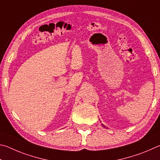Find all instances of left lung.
I'll return each instance as SVG.
<instances>
[{"instance_id": "8db88e82", "label": "left lung", "mask_w": 160, "mask_h": 160, "mask_svg": "<svg viewBox=\"0 0 160 160\" xmlns=\"http://www.w3.org/2000/svg\"><path fill=\"white\" fill-rule=\"evenodd\" d=\"M104 126V127H105V126Z\"/></svg>"}]
</instances>
